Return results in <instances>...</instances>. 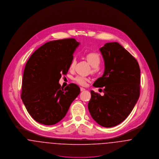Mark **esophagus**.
<instances>
[{
    "label": "esophagus",
    "mask_w": 159,
    "mask_h": 159,
    "mask_svg": "<svg viewBox=\"0 0 159 159\" xmlns=\"http://www.w3.org/2000/svg\"><path fill=\"white\" fill-rule=\"evenodd\" d=\"M85 88H82V87H80V91H85Z\"/></svg>",
    "instance_id": "1"
}]
</instances>
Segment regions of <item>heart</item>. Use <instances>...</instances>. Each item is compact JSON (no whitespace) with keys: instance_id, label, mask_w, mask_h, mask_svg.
Segmentation results:
<instances>
[{"instance_id":"b5f03b06","label":"heart","mask_w":159,"mask_h":159,"mask_svg":"<svg viewBox=\"0 0 159 159\" xmlns=\"http://www.w3.org/2000/svg\"><path fill=\"white\" fill-rule=\"evenodd\" d=\"M85 57L87 60V61L89 63V65L92 66V72L96 73L98 71H99V66L101 63V58L100 55L96 52H90L86 53L85 55ZM75 63H76L75 60L74 58L72 59L70 66V68L71 70L74 68ZM74 80L79 85L82 86H85L86 85L88 79L87 77L78 75L74 78Z\"/></svg>"}]
</instances>
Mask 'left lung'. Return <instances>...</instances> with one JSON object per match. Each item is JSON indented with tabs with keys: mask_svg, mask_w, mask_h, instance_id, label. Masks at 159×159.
<instances>
[{
	"mask_svg": "<svg viewBox=\"0 0 159 159\" xmlns=\"http://www.w3.org/2000/svg\"><path fill=\"white\" fill-rule=\"evenodd\" d=\"M100 51L105 71L93 86L103 87L100 89L104 95L91 91L88 110L97 123L111 127L126 119L140 97V69L137 60L117 42L106 43Z\"/></svg>",
	"mask_w": 159,
	"mask_h": 159,
	"instance_id": "left-lung-1",
	"label": "left lung"
}]
</instances>
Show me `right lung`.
<instances>
[{
	"mask_svg": "<svg viewBox=\"0 0 159 159\" xmlns=\"http://www.w3.org/2000/svg\"><path fill=\"white\" fill-rule=\"evenodd\" d=\"M79 43L74 38L51 41L32 53L26 63L21 99L30 115L38 123L53 125L67 113L80 92L75 84L63 88L58 82L70 69Z\"/></svg>",
	"mask_w": 159,
	"mask_h": 159,
	"instance_id": "obj_1",
	"label": "right lung"
}]
</instances>
